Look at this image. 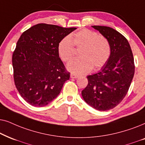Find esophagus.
<instances>
[{"mask_svg": "<svg viewBox=\"0 0 145 145\" xmlns=\"http://www.w3.org/2000/svg\"><path fill=\"white\" fill-rule=\"evenodd\" d=\"M70 77H71V78H73V79H76V78H78L79 76H78V75L75 74H71L70 75Z\"/></svg>", "mask_w": 145, "mask_h": 145, "instance_id": "obj_1", "label": "esophagus"}]
</instances>
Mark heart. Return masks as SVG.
Returning a JSON list of instances; mask_svg holds the SVG:
<instances>
[{
    "instance_id": "b5f03b06",
    "label": "heart",
    "mask_w": 145,
    "mask_h": 145,
    "mask_svg": "<svg viewBox=\"0 0 145 145\" xmlns=\"http://www.w3.org/2000/svg\"><path fill=\"white\" fill-rule=\"evenodd\" d=\"M74 45L80 48V57L70 61L67 69L76 74H86L93 67L94 69L101 68L111 54L110 44L105 36L88 29H82L71 36H65L59 42L57 50L63 61H69L74 57Z\"/></svg>"
}]
</instances>
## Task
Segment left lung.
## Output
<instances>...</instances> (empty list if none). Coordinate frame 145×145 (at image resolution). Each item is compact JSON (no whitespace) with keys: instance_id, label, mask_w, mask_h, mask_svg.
<instances>
[{"instance_id":"obj_1","label":"left lung","mask_w":145,"mask_h":145,"mask_svg":"<svg viewBox=\"0 0 145 145\" xmlns=\"http://www.w3.org/2000/svg\"><path fill=\"white\" fill-rule=\"evenodd\" d=\"M107 38L111 54L101 71L88 76V84L82 91L88 105L99 111L111 109L122 101L135 74L134 58L128 40L107 26H93Z\"/></svg>"}]
</instances>
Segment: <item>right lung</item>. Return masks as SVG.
<instances>
[{
    "instance_id": "obj_1",
    "label": "right lung",
    "mask_w": 145,
    "mask_h": 145,
    "mask_svg": "<svg viewBox=\"0 0 145 145\" xmlns=\"http://www.w3.org/2000/svg\"><path fill=\"white\" fill-rule=\"evenodd\" d=\"M76 28L41 23L24 31L12 54L17 90L30 105L42 107L60 93L70 73L59 56L60 40Z\"/></svg>"
}]
</instances>
